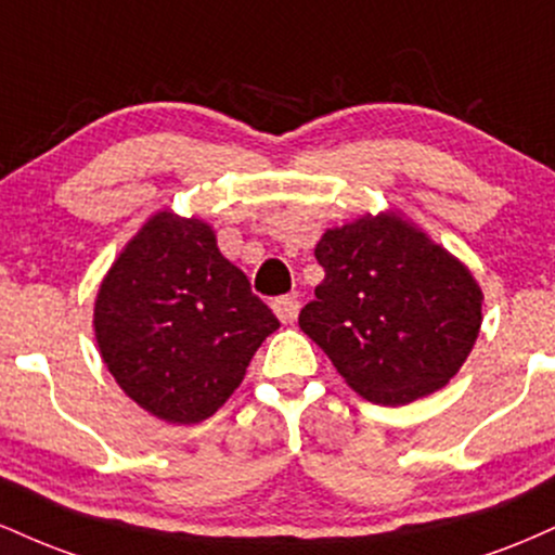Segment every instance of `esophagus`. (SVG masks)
I'll return each instance as SVG.
<instances>
[{"instance_id":"34e87169","label":"esophagus","mask_w":555,"mask_h":555,"mask_svg":"<svg viewBox=\"0 0 555 555\" xmlns=\"http://www.w3.org/2000/svg\"><path fill=\"white\" fill-rule=\"evenodd\" d=\"M273 313L282 323H295L297 313H299V299L297 295H284L279 299H273Z\"/></svg>"}]
</instances>
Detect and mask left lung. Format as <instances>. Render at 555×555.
Wrapping results in <instances>:
<instances>
[{
    "mask_svg": "<svg viewBox=\"0 0 555 555\" xmlns=\"http://www.w3.org/2000/svg\"><path fill=\"white\" fill-rule=\"evenodd\" d=\"M315 258L326 276L299 328L360 397L410 404L460 373L480 334L482 289L415 221L365 214L326 229Z\"/></svg>",
    "mask_w": 555,
    "mask_h": 555,
    "instance_id": "8db88e82",
    "label": "left lung"
}]
</instances>
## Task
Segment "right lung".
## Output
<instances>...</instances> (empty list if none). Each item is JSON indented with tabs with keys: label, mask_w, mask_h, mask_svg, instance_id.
Here are the masks:
<instances>
[{
	"label": "right lung",
	"mask_w": 555,
	"mask_h": 555,
	"mask_svg": "<svg viewBox=\"0 0 555 555\" xmlns=\"http://www.w3.org/2000/svg\"><path fill=\"white\" fill-rule=\"evenodd\" d=\"M279 328L269 305L216 245L203 219L156 211L106 271L95 344L119 388L175 425L211 417Z\"/></svg>",
	"instance_id": "add662e5"
}]
</instances>
